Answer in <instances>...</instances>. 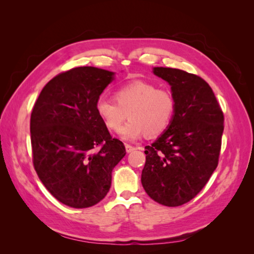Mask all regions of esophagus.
I'll return each instance as SVG.
<instances>
[{
    "label": "esophagus",
    "instance_id": "1",
    "mask_svg": "<svg viewBox=\"0 0 254 254\" xmlns=\"http://www.w3.org/2000/svg\"><path fill=\"white\" fill-rule=\"evenodd\" d=\"M126 151L129 153V152H131V151H133V150H135L136 148L134 147V146H131V145H129V144H126Z\"/></svg>",
    "mask_w": 254,
    "mask_h": 254
}]
</instances>
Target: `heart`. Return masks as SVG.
I'll return each mask as SVG.
<instances>
[{
    "mask_svg": "<svg viewBox=\"0 0 254 254\" xmlns=\"http://www.w3.org/2000/svg\"><path fill=\"white\" fill-rule=\"evenodd\" d=\"M114 98H99L95 110L111 131H118L128 115L129 121L120 130V136L126 141L137 140L145 133L147 136L163 133L176 109L171 91L144 80L123 84L115 90Z\"/></svg>",
    "mask_w": 254,
    "mask_h": 254,
    "instance_id": "1",
    "label": "heart"
}]
</instances>
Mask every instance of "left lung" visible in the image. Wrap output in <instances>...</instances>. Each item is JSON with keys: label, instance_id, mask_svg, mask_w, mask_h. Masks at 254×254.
Masks as SVG:
<instances>
[{"label": "left lung", "instance_id": "obj_1", "mask_svg": "<svg viewBox=\"0 0 254 254\" xmlns=\"http://www.w3.org/2000/svg\"><path fill=\"white\" fill-rule=\"evenodd\" d=\"M171 84L176 101L167 130L145 146L142 186L156 202L179 206L191 200L218 165L224 113L212 88L195 74L172 67H153Z\"/></svg>", "mask_w": 254, "mask_h": 254}]
</instances>
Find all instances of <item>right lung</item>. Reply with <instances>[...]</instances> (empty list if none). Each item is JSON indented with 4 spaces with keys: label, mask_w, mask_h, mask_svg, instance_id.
<instances>
[{
    "label": "right lung",
    "mask_w": 254,
    "mask_h": 254,
    "mask_svg": "<svg viewBox=\"0 0 254 254\" xmlns=\"http://www.w3.org/2000/svg\"><path fill=\"white\" fill-rule=\"evenodd\" d=\"M113 76L94 66L60 73L45 84L30 115L37 175L57 200L75 209L105 198L112 170L126 155L95 110Z\"/></svg>",
    "instance_id": "right-lung-1"
}]
</instances>
